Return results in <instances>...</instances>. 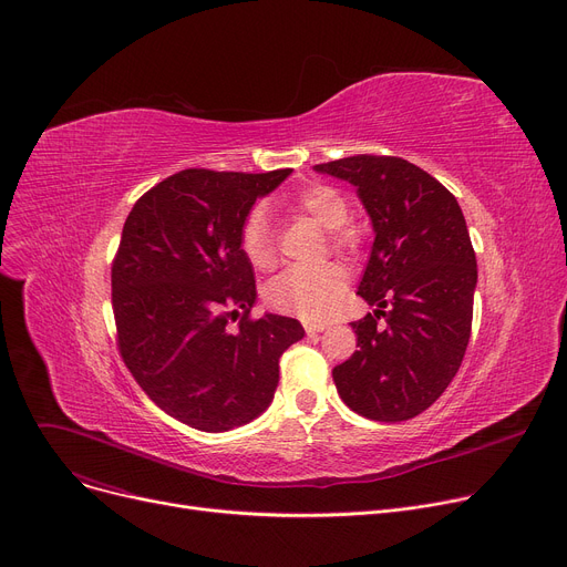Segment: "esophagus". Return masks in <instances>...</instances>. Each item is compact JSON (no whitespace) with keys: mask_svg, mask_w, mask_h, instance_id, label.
I'll list each match as a JSON object with an SVG mask.
<instances>
[{"mask_svg":"<svg viewBox=\"0 0 567 567\" xmlns=\"http://www.w3.org/2000/svg\"><path fill=\"white\" fill-rule=\"evenodd\" d=\"M303 326H306L308 334H317V332H323L328 328V323H323V321H306Z\"/></svg>","mask_w":567,"mask_h":567,"instance_id":"1","label":"esophagus"}]
</instances>
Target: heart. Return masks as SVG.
<instances>
[{
    "label": "heart",
    "mask_w": 567,
    "mask_h": 567,
    "mask_svg": "<svg viewBox=\"0 0 567 567\" xmlns=\"http://www.w3.org/2000/svg\"><path fill=\"white\" fill-rule=\"evenodd\" d=\"M280 205L287 212L306 214L315 218L321 228L332 233V246L339 250L358 244L355 230L338 228L347 225L351 209L347 198L328 184H308L296 194L285 196ZM338 233L334 234L333 230ZM239 248L255 271H271L276 267V244L267 214L252 209L239 228ZM347 293V274L337 264H321L317 269H289L274 278L264 289L267 306L282 315H293L308 321L328 319L339 300Z\"/></svg>",
    "instance_id": "b5f03b06"
}]
</instances>
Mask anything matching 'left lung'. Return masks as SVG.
I'll list each match as a JSON object with an SVG mask.
<instances>
[{
	"label": "left lung",
	"mask_w": 567,
	"mask_h": 567,
	"mask_svg": "<svg viewBox=\"0 0 567 567\" xmlns=\"http://www.w3.org/2000/svg\"><path fill=\"white\" fill-rule=\"evenodd\" d=\"M315 171L358 188L375 235L358 287L375 310L351 323L360 349L332 369L337 392L373 422L417 417L454 381L470 344L476 255L461 205L401 157L355 155Z\"/></svg>",
	"instance_id": "left-lung-1"
}]
</instances>
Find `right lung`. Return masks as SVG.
Returning a JSON list of instances; mask_svg holds the SVG:
<instances>
[{
    "instance_id": "add662e5",
    "label": "right lung",
    "mask_w": 567,
    "mask_h": 567,
    "mask_svg": "<svg viewBox=\"0 0 567 567\" xmlns=\"http://www.w3.org/2000/svg\"><path fill=\"white\" fill-rule=\"evenodd\" d=\"M291 171H179L132 207L111 267L118 351L141 390L177 422L220 433L269 408L278 360L306 330L250 319L255 274L239 228ZM240 328L230 331L229 319Z\"/></svg>"
}]
</instances>
